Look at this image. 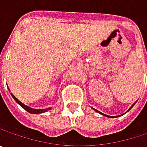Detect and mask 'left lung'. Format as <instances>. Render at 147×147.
Here are the masks:
<instances>
[{
  "instance_id": "left-lung-1",
  "label": "left lung",
  "mask_w": 147,
  "mask_h": 147,
  "mask_svg": "<svg viewBox=\"0 0 147 147\" xmlns=\"http://www.w3.org/2000/svg\"><path fill=\"white\" fill-rule=\"evenodd\" d=\"M134 105H133L132 106H131V108H132L133 106H134ZM131 108H130V109H131ZM94 111H96L97 112H100V111H97V110H95V109H94ZM100 113H101V112H100ZM101 114H102V115H104V116H105V117H110V116H107V115H105V114H103V113H101Z\"/></svg>"
}]
</instances>
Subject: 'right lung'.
Segmentation results:
<instances>
[{
    "label": "right lung",
    "mask_w": 147,
    "mask_h": 147,
    "mask_svg": "<svg viewBox=\"0 0 147 147\" xmlns=\"http://www.w3.org/2000/svg\"><path fill=\"white\" fill-rule=\"evenodd\" d=\"M11 95H12V97L13 98V100H14L16 102L18 103L21 107H23L25 111H27L28 112H30V113H31V114H39V113H42V112H45V111H47V110H49L50 108H47V109H42V110H37V109H32V108H30V107H29V106H27V105H24L22 102H20L16 97H15L14 95L13 94H11Z\"/></svg>",
    "instance_id": "obj_1"
}]
</instances>
